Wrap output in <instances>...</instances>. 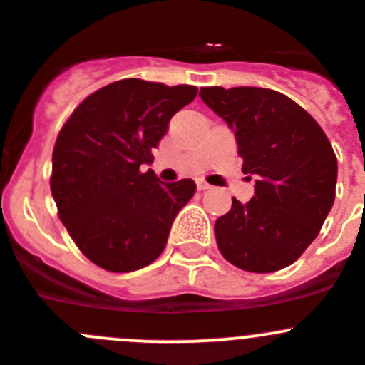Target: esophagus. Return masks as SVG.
<instances>
[{
	"label": "esophagus",
	"mask_w": 365,
	"mask_h": 365,
	"mask_svg": "<svg viewBox=\"0 0 365 365\" xmlns=\"http://www.w3.org/2000/svg\"><path fill=\"white\" fill-rule=\"evenodd\" d=\"M210 188H212V186H210L205 179H197V190H199V192H205V190Z\"/></svg>",
	"instance_id": "esophagus-1"
}]
</instances>
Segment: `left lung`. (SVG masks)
<instances>
[{"instance_id":"obj_1","label":"left lung","mask_w":365,"mask_h":365,"mask_svg":"<svg viewBox=\"0 0 365 365\" xmlns=\"http://www.w3.org/2000/svg\"><path fill=\"white\" fill-rule=\"evenodd\" d=\"M200 99L235 133L255 195L215 220L220 253L244 272L272 273L295 262L335 202L336 157L326 133L284 93L257 86H206Z\"/></svg>"}]
</instances>
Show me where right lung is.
I'll use <instances>...</instances> for the list:
<instances>
[{
	"label": "right lung",
	"instance_id": "right-lung-1",
	"mask_svg": "<svg viewBox=\"0 0 365 365\" xmlns=\"http://www.w3.org/2000/svg\"><path fill=\"white\" fill-rule=\"evenodd\" d=\"M190 85L143 79L110 83L73 110L52 153L50 190L59 219L83 255L106 272H135L163 253L192 179L160 182L152 150L182 106Z\"/></svg>",
	"mask_w": 365,
	"mask_h": 365
}]
</instances>
